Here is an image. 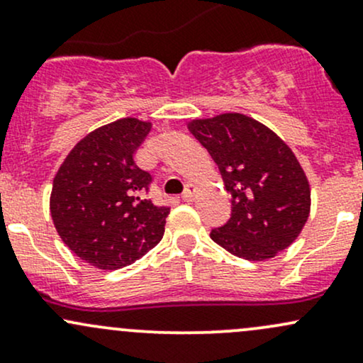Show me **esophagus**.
<instances>
[{"label": "esophagus", "mask_w": 363, "mask_h": 363, "mask_svg": "<svg viewBox=\"0 0 363 363\" xmlns=\"http://www.w3.org/2000/svg\"><path fill=\"white\" fill-rule=\"evenodd\" d=\"M196 191H198V186H196V184H187L186 191H184V193H182V199H184V201H193L194 196H196Z\"/></svg>", "instance_id": "34e87169"}]
</instances>
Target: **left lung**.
<instances>
[{
  "label": "left lung",
  "instance_id": "1",
  "mask_svg": "<svg viewBox=\"0 0 363 363\" xmlns=\"http://www.w3.org/2000/svg\"><path fill=\"white\" fill-rule=\"evenodd\" d=\"M187 128L230 193V220L211 230V239L247 261L272 259L294 244L309 218L311 186L289 145L239 112L193 119Z\"/></svg>",
  "mask_w": 363,
  "mask_h": 363
}]
</instances>
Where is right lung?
<instances>
[{
    "label": "right lung",
    "instance_id": "obj_1",
    "mask_svg": "<svg viewBox=\"0 0 363 363\" xmlns=\"http://www.w3.org/2000/svg\"><path fill=\"white\" fill-rule=\"evenodd\" d=\"M152 123L123 118L74 145L52 181L49 210L61 240L99 269H119L160 242L170 208L147 198L152 176L135 162Z\"/></svg>",
    "mask_w": 363,
    "mask_h": 363
}]
</instances>
